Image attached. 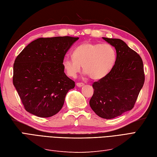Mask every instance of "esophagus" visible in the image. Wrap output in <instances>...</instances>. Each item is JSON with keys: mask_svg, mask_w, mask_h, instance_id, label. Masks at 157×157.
<instances>
[{"mask_svg": "<svg viewBox=\"0 0 157 157\" xmlns=\"http://www.w3.org/2000/svg\"><path fill=\"white\" fill-rule=\"evenodd\" d=\"M83 85H84V83H82V82H77V83H76V86H78V87L82 86Z\"/></svg>", "mask_w": 157, "mask_h": 157, "instance_id": "obj_1", "label": "esophagus"}]
</instances>
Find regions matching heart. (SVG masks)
<instances>
[{"mask_svg": "<svg viewBox=\"0 0 157 157\" xmlns=\"http://www.w3.org/2000/svg\"><path fill=\"white\" fill-rule=\"evenodd\" d=\"M73 58H64L63 66L68 76L75 77L81 66L86 75L93 80H99L111 71L116 62L117 53L109 44L85 43L76 47Z\"/></svg>", "mask_w": 157, "mask_h": 157, "instance_id": "1", "label": "heart"}]
</instances>
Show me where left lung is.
I'll use <instances>...</instances> for the list:
<instances>
[{
    "instance_id": "8db88e82",
    "label": "left lung",
    "mask_w": 157,
    "mask_h": 157,
    "mask_svg": "<svg viewBox=\"0 0 157 157\" xmlns=\"http://www.w3.org/2000/svg\"><path fill=\"white\" fill-rule=\"evenodd\" d=\"M102 39L115 48L116 62L105 77L94 82L89 101L98 117L110 119L131 110L144 82L142 59L118 39Z\"/></svg>"
}]
</instances>
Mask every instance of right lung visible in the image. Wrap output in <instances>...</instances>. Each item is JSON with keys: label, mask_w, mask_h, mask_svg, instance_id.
Here are the masks:
<instances>
[{"label": "right lung", "mask_w": 157, "mask_h": 157, "mask_svg": "<svg viewBox=\"0 0 157 157\" xmlns=\"http://www.w3.org/2000/svg\"><path fill=\"white\" fill-rule=\"evenodd\" d=\"M78 37L39 38L22 50L14 60L13 85L26 111L51 117L64 105L75 82L64 72L63 61Z\"/></svg>", "instance_id": "obj_1"}]
</instances>
